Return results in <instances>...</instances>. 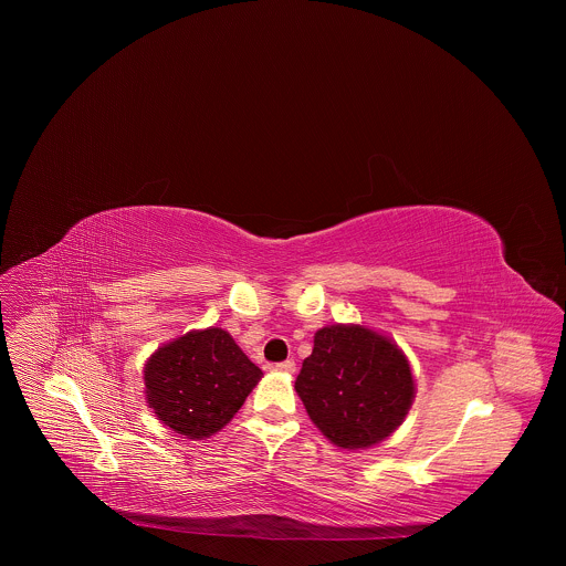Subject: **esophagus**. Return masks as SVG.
Masks as SVG:
<instances>
[{"mask_svg": "<svg viewBox=\"0 0 566 566\" xmlns=\"http://www.w3.org/2000/svg\"><path fill=\"white\" fill-rule=\"evenodd\" d=\"M276 370H279V373H287V375H294V373H296V361H294V359H285V361L276 364Z\"/></svg>", "mask_w": 566, "mask_h": 566, "instance_id": "obj_1", "label": "esophagus"}]
</instances>
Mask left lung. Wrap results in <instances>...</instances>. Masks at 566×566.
Returning a JSON list of instances; mask_svg holds the SVG:
<instances>
[{
  "label": "left lung",
  "instance_id": "obj_1",
  "mask_svg": "<svg viewBox=\"0 0 566 566\" xmlns=\"http://www.w3.org/2000/svg\"><path fill=\"white\" fill-rule=\"evenodd\" d=\"M296 392L333 444L364 449L403 422L413 401V377L390 337L359 324H333L316 331Z\"/></svg>",
  "mask_w": 566,
  "mask_h": 566
}]
</instances>
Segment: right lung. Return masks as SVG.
Returning a JSON list of instances; mask_svg holds the SVG:
<instances>
[{"label": "right lung", "instance_id": "1", "mask_svg": "<svg viewBox=\"0 0 566 566\" xmlns=\"http://www.w3.org/2000/svg\"><path fill=\"white\" fill-rule=\"evenodd\" d=\"M261 375L224 328L189 331L148 359L146 401L171 431L202 440L235 416Z\"/></svg>", "mask_w": 566, "mask_h": 566}]
</instances>
